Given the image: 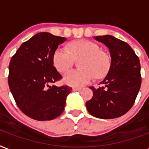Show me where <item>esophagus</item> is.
<instances>
[{
	"mask_svg": "<svg viewBox=\"0 0 149 149\" xmlns=\"http://www.w3.org/2000/svg\"><path fill=\"white\" fill-rule=\"evenodd\" d=\"M80 90H82V88L81 87H75V88H73V91H80Z\"/></svg>",
	"mask_w": 149,
	"mask_h": 149,
	"instance_id": "obj_1",
	"label": "esophagus"
}]
</instances>
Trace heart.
Instances as JSON below:
<instances>
[{
  "mask_svg": "<svg viewBox=\"0 0 149 149\" xmlns=\"http://www.w3.org/2000/svg\"><path fill=\"white\" fill-rule=\"evenodd\" d=\"M70 51L65 48H58L53 54L54 65L61 73L71 69L75 59L84 58L80 62L81 70L67 72L64 81L71 86H82L89 83L94 75L103 77L111 68V58L97 44L88 40L72 42L69 45Z\"/></svg>",
  "mask_w": 149,
  "mask_h": 149,
  "instance_id": "1",
  "label": "heart"
}]
</instances>
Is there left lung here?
Listing matches in <instances>:
<instances>
[{
	"instance_id": "1",
	"label": "left lung",
	"mask_w": 149,
	"mask_h": 149,
	"mask_svg": "<svg viewBox=\"0 0 149 149\" xmlns=\"http://www.w3.org/2000/svg\"><path fill=\"white\" fill-rule=\"evenodd\" d=\"M95 39L108 47L111 68L100 83L105 87H90L93 96L86 102V107L92 116L116 118L130 110L139 92L141 84L139 58L129 44L114 36H96Z\"/></svg>"
}]
</instances>
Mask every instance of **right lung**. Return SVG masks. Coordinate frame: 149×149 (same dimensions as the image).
Instances as JSON below:
<instances>
[{"label": "right lung", "instance_id": "obj_1", "mask_svg": "<svg viewBox=\"0 0 149 149\" xmlns=\"http://www.w3.org/2000/svg\"><path fill=\"white\" fill-rule=\"evenodd\" d=\"M65 38L41 32L24 42L10 61L8 86L16 105L31 118L47 121L63 112L72 88L52 84L62 77L53 63V54Z\"/></svg>", "mask_w": 149, "mask_h": 149}]
</instances>
